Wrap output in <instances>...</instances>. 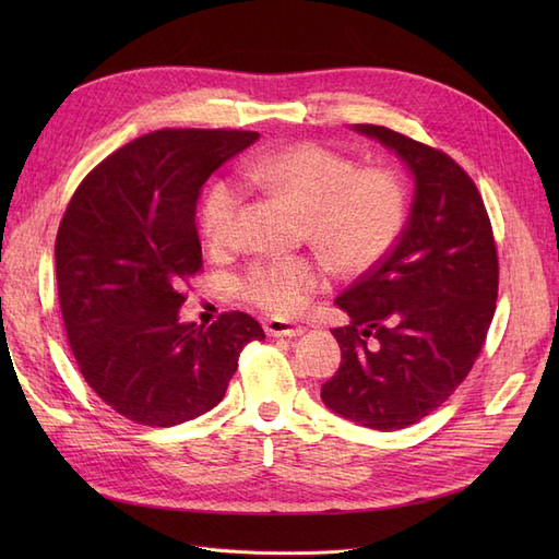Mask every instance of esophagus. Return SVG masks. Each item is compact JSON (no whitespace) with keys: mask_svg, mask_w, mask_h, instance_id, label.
Listing matches in <instances>:
<instances>
[{"mask_svg":"<svg viewBox=\"0 0 559 559\" xmlns=\"http://www.w3.org/2000/svg\"><path fill=\"white\" fill-rule=\"evenodd\" d=\"M265 333L273 335V337H296L300 333H306L300 324H294V321H286V319H267L263 324Z\"/></svg>","mask_w":559,"mask_h":559,"instance_id":"34e87169","label":"esophagus"}]
</instances>
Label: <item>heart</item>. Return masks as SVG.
<instances>
[{
    "instance_id": "1",
    "label": "heart",
    "mask_w": 559,
    "mask_h": 559,
    "mask_svg": "<svg viewBox=\"0 0 559 559\" xmlns=\"http://www.w3.org/2000/svg\"><path fill=\"white\" fill-rule=\"evenodd\" d=\"M251 186L280 193L306 210L310 238L349 270L378 263L399 238L405 218V191L394 173L364 167L317 142H294L263 151L245 163ZM242 189L216 179L200 205V230L214 249L238 238ZM326 284V265L308 257L253 261L238 280L242 300L265 312L292 317Z\"/></svg>"
}]
</instances>
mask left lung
Listing matches in <instances>:
<instances>
[{
  "instance_id": "1",
  "label": "left lung",
  "mask_w": 559,
  "mask_h": 559,
  "mask_svg": "<svg viewBox=\"0 0 559 559\" xmlns=\"http://www.w3.org/2000/svg\"><path fill=\"white\" fill-rule=\"evenodd\" d=\"M411 167L415 198L399 242L335 306L341 368L321 386L333 413L368 429L415 425L464 382L485 345L499 292L492 224L473 179L448 154L359 123Z\"/></svg>"
}]
</instances>
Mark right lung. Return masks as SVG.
I'll return each instance as SVG.
<instances>
[{"mask_svg": "<svg viewBox=\"0 0 559 559\" xmlns=\"http://www.w3.org/2000/svg\"><path fill=\"white\" fill-rule=\"evenodd\" d=\"M251 130L165 128L114 151L79 183L56 238L58 298L81 376L111 411L175 427L212 411L240 352L265 333L245 312L181 324L202 267L195 205Z\"/></svg>", "mask_w": 559, "mask_h": 559, "instance_id": "right-lung-1", "label": "right lung"}]
</instances>
